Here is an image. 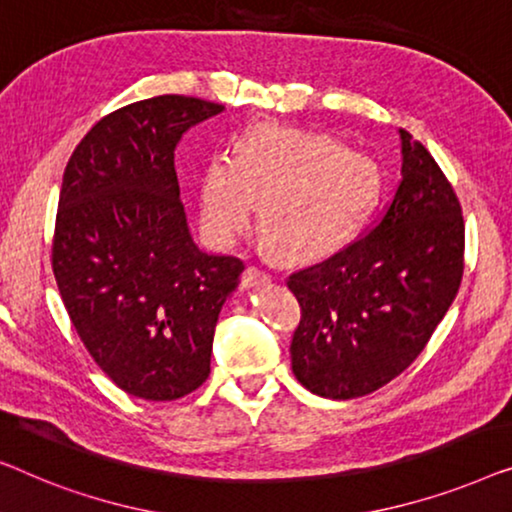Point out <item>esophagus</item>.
<instances>
[{
    "label": "esophagus",
    "mask_w": 512,
    "mask_h": 512,
    "mask_svg": "<svg viewBox=\"0 0 512 512\" xmlns=\"http://www.w3.org/2000/svg\"><path fill=\"white\" fill-rule=\"evenodd\" d=\"M269 280H271L269 273L259 269V266H248V269L243 271V285H246V287L264 285V283H269Z\"/></svg>",
    "instance_id": "1"
}]
</instances>
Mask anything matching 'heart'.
Wrapping results in <instances>:
<instances>
[{"label":"heart","instance_id":"b5f03b06","mask_svg":"<svg viewBox=\"0 0 512 512\" xmlns=\"http://www.w3.org/2000/svg\"><path fill=\"white\" fill-rule=\"evenodd\" d=\"M380 194L371 157L336 139L287 127H259L234 157L208 162L199 183L201 227L220 246L246 232L255 206L273 253L315 259L341 246Z\"/></svg>","mask_w":512,"mask_h":512}]
</instances>
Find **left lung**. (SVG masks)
Here are the masks:
<instances>
[{
	"mask_svg": "<svg viewBox=\"0 0 512 512\" xmlns=\"http://www.w3.org/2000/svg\"><path fill=\"white\" fill-rule=\"evenodd\" d=\"M401 183L383 218L325 262L294 271V376L325 399L380 390L415 362L455 301L464 218L434 157L406 129Z\"/></svg>",
	"mask_w": 512,
	"mask_h": 512,
	"instance_id": "1",
	"label": "left lung"
}]
</instances>
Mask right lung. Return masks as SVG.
I'll use <instances>...</instances> for the list:
<instances>
[{
  "label": "right lung",
  "mask_w": 512,
  "mask_h": 512,
  "mask_svg": "<svg viewBox=\"0 0 512 512\" xmlns=\"http://www.w3.org/2000/svg\"><path fill=\"white\" fill-rule=\"evenodd\" d=\"M225 111L162 95L97 122L64 169L53 273L71 325L120 390L174 401L211 373L220 308L243 262L208 255L187 229L174 150Z\"/></svg>",
  "instance_id": "right-lung-1"
}]
</instances>
